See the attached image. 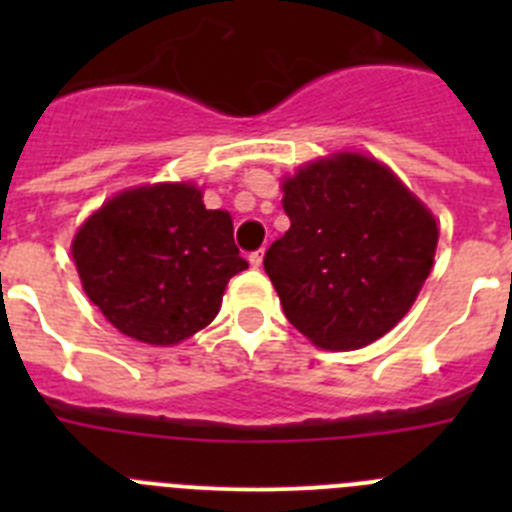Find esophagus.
<instances>
[{
	"label": "esophagus",
	"mask_w": 512,
	"mask_h": 512,
	"mask_svg": "<svg viewBox=\"0 0 512 512\" xmlns=\"http://www.w3.org/2000/svg\"><path fill=\"white\" fill-rule=\"evenodd\" d=\"M248 261H251L253 269H261V264H264V251H253L251 256H248Z\"/></svg>",
	"instance_id": "esophagus-1"
}]
</instances>
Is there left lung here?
<instances>
[{
  "label": "left lung",
  "instance_id": "obj_1",
  "mask_svg": "<svg viewBox=\"0 0 512 512\" xmlns=\"http://www.w3.org/2000/svg\"><path fill=\"white\" fill-rule=\"evenodd\" d=\"M289 230L264 269L284 315L325 351H354L395 328L436 256V217L390 169L336 153L284 179Z\"/></svg>",
  "mask_w": 512,
  "mask_h": 512
}]
</instances>
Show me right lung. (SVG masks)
I'll use <instances>...</instances> for the list:
<instances>
[{
    "instance_id": "right-lung-1",
    "label": "right lung",
    "mask_w": 512,
    "mask_h": 512,
    "mask_svg": "<svg viewBox=\"0 0 512 512\" xmlns=\"http://www.w3.org/2000/svg\"><path fill=\"white\" fill-rule=\"evenodd\" d=\"M89 300L120 333L174 346L215 320L230 277L248 269L225 210L192 184L125 189L71 243Z\"/></svg>"
}]
</instances>
